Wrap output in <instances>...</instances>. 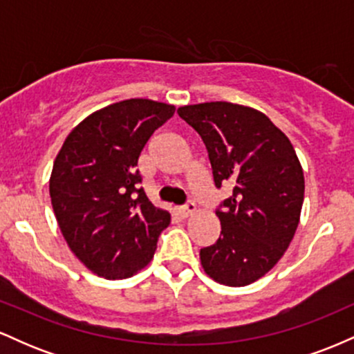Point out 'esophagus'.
<instances>
[{
  "instance_id": "esophagus-1",
  "label": "esophagus",
  "mask_w": 354,
  "mask_h": 354,
  "mask_svg": "<svg viewBox=\"0 0 354 354\" xmlns=\"http://www.w3.org/2000/svg\"><path fill=\"white\" fill-rule=\"evenodd\" d=\"M194 211H196V205H194L193 201H188L185 206H180V208H178V213H180L181 218H188L189 214L194 213Z\"/></svg>"
}]
</instances>
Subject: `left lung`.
I'll return each mask as SVG.
<instances>
[{"mask_svg":"<svg viewBox=\"0 0 354 354\" xmlns=\"http://www.w3.org/2000/svg\"><path fill=\"white\" fill-rule=\"evenodd\" d=\"M206 146L214 186L233 185L216 209L221 234L201 248L206 274L246 286L281 259L298 228L304 200L303 168L293 145L261 111L228 101L178 108Z\"/></svg>","mask_w":354,"mask_h":354,"instance_id":"1","label":"left lung"}]
</instances>
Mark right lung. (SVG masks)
I'll return each instance as SVG.
<instances>
[{
  "instance_id": "1",
  "label": "right lung",
  "mask_w": 354,
  "mask_h": 354,
  "mask_svg": "<svg viewBox=\"0 0 354 354\" xmlns=\"http://www.w3.org/2000/svg\"><path fill=\"white\" fill-rule=\"evenodd\" d=\"M174 115L173 104L133 98L84 118L61 146L50 196L68 246L93 273L129 278L151 261L168 211L140 188L138 158Z\"/></svg>"
}]
</instances>
